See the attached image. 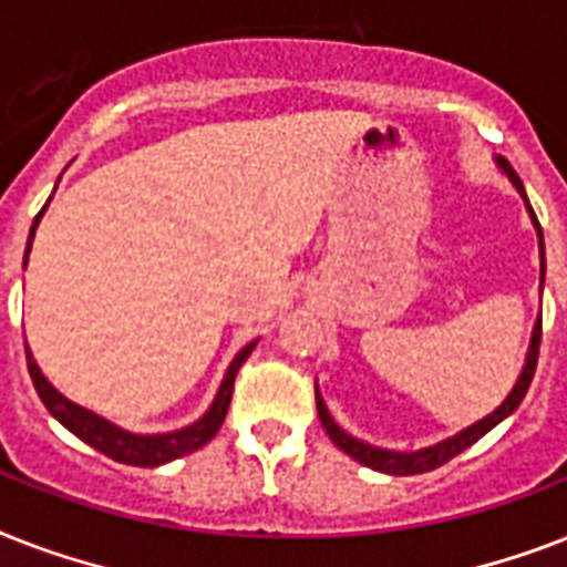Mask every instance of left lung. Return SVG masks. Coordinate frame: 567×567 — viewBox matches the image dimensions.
<instances>
[{
	"instance_id": "obj_1",
	"label": "left lung",
	"mask_w": 567,
	"mask_h": 567,
	"mask_svg": "<svg viewBox=\"0 0 567 567\" xmlns=\"http://www.w3.org/2000/svg\"><path fill=\"white\" fill-rule=\"evenodd\" d=\"M497 167H501L506 176L512 179V185L518 188V194L524 196V203H527V212L536 223V231H538V249H542V279H545V235H542V223H538L536 212H533V205H529L527 194H524V185H520L518 173L512 171V164L506 158H497ZM538 344H542V318H538L536 329H533V341H529V353H527V364H524V371H520L518 382L515 388L509 391V396L503 400L492 414H485L483 421L471 423L467 430L456 432L453 439L447 441H439V444H432V447H423V450H414V453H396V450H382V447H373V444H364V441L353 439L350 432H344L332 421V414H329L327 403H323V396L318 394V388H315V396H318V414H320V423H323V430L327 435L332 439L336 447H341L347 456H353L355 462H362V465L373 467L379 474H391V476H412V474H426V471H435V467L447 465L450 458L458 456L462 450H467L471 444L483 439L485 432H492L494 426L501 421H506L515 409L520 405L524 394H527L529 382H533V373H536V364H538Z\"/></svg>"
}]
</instances>
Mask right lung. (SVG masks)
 I'll list each match as a JSON object with an SVG mask.
<instances>
[{
	"label": "right lung",
	"instance_id": "right-lung-1",
	"mask_svg": "<svg viewBox=\"0 0 567 567\" xmlns=\"http://www.w3.org/2000/svg\"><path fill=\"white\" fill-rule=\"evenodd\" d=\"M43 208H47V205H43ZM40 214L34 217V223H31L29 247H25L22 267H25V261H29V249H31V240H34V229H38ZM252 347H256V341H249V344L244 347L235 359H231L229 371H226V377H223L220 382V391H217L214 403L208 405V412H205L199 421H194L190 426H185V430L158 432V435H137V432L120 430V426H114V423L100 417V414H93L91 409H82V405L70 403V400H66L64 394H58L55 388L49 385V379L40 373L38 362L31 359L29 344H25V362H29L31 382H34V388H38V396L43 400L49 414H52L55 421L64 423L75 439H82L84 444H91L93 450H100V453H105V456L114 458V462H123V465L155 467V465H164V462H173V458L188 456V453L199 450L203 444H208V441L217 435V430H220L223 421H226V412H229L235 377H238L240 364L247 362V355L252 353Z\"/></svg>",
	"mask_w": 567,
	"mask_h": 567
}]
</instances>
